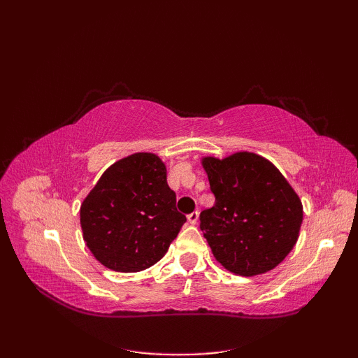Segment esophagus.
<instances>
[{
  "label": "esophagus",
  "instance_id": "obj_1",
  "mask_svg": "<svg viewBox=\"0 0 358 358\" xmlns=\"http://www.w3.org/2000/svg\"><path fill=\"white\" fill-rule=\"evenodd\" d=\"M187 222H189V224H196V222H199V212H192V214H189L187 215Z\"/></svg>",
  "mask_w": 358,
  "mask_h": 358
}]
</instances>
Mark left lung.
I'll use <instances>...</instances> for the list:
<instances>
[{"mask_svg": "<svg viewBox=\"0 0 358 358\" xmlns=\"http://www.w3.org/2000/svg\"><path fill=\"white\" fill-rule=\"evenodd\" d=\"M215 204L200 227L215 260L235 275L272 271L294 249L303 204L277 166L249 150L201 157Z\"/></svg>", "mask_w": 358, "mask_h": 358, "instance_id": "obj_1", "label": "left lung"}]
</instances>
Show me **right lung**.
Listing matches in <instances>:
<instances>
[{"mask_svg": "<svg viewBox=\"0 0 358 358\" xmlns=\"http://www.w3.org/2000/svg\"><path fill=\"white\" fill-rule=\"evenodd\" d=\"M175 203L163 159L135 152L110 164L83 200V240L104 268L148 269L162 260L186 223Z\"/></svg>", "mask_w": 358, "mask_h": 358, "instance_id": "1", "label": "right lung"}]
</instances>
